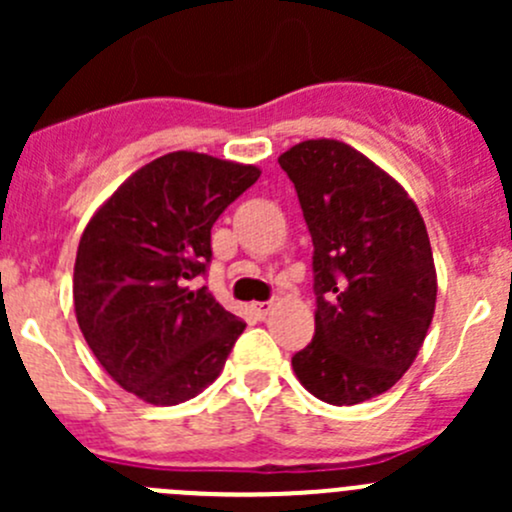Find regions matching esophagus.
<instances>
[{"label": "esophagus", "mask_w": 512, "mask_h": 512, "mask_svg": "<svg viewBox=\"0 0 512 512\" xmlns=\"http://www.w3.org/2000/svg\"><path fill=\"white\" fill-rule=\"evenodd\" d=\"M272 307H275L272 302H255V304H252V312H255L257 317H267Z\"/></svg>", "instance_id": "esophagus-1"}]
</instances>
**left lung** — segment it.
Masks as SVG:
<instances>
[{"instance_id": "left-lung-1", "label": "left lung", "mask_w": 512, "mask_h": 512, "mask_svg": "<svg viewBox=\"0 0 512 512\" xmlns=\"http://www.w3.org/2000/svg\"><path fill=\"white\" fill-rule=\"evenodd\" d=\"M314 245V339L299 384L332 406L389 391L414 364L436 309V267L416 203L364 153L332 138L277 158Z\"/></svg>"}]
</instances>
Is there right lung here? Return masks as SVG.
Listing matches in <instances>:
<instances>
[{"label":"right lung","mask_w":512,"mask_h":512,"mask_svg":"<svg viewBox=\"0 0 512 512\" xmlns=\"http://www.w3.org/2000/svg\"><path fill=\"white\" fill-rule=\"evenodd\" d=\"M257 178V165L175 151L138 168L86 225L76 322L128 394L175 406L223 371L245 322L190 282L208 270L215 220Z\"/></svg>","instance_id":"right-lung-1"}]
</instances>
